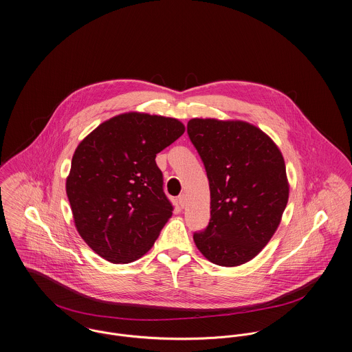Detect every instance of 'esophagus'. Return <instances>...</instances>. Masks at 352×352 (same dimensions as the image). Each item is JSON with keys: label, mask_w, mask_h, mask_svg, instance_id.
<instances>
[{"label": "esophagus", "mask_w": 352, "mask_h": 352, "mask_svg": "<svg viewBox=\"0 0 352 352\" xmlns=\"http://www.w3.org/2000/svg\"><path fill=\"white\" fill-rule=\"evenodd\" d=\"M177 201H179L180 207H184V206H186V196H184V195H180V196L177 197Z\"/></svg>", "instance_id": "esophagus-1"}]
</instances>
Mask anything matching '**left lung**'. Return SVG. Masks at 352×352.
<instances>
[{"instance_id":"left-lung-1","label":"left lung","mask_w":352,"mask_h":352,"mask_svg":"<svg viewBox=\"0 0 352 352\" xmlns=\"http://www.w3.org/2000/svg\"><path fill=\"white\" fill-rule=\"evenodd\" d=\"M187 133L211 192V219L193 232L196 248L212 263L242 265L267 245L287 207L283 155L262 130L242 121L193 118Z\"/></svg>"}]
</instances>
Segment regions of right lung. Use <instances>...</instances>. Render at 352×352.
Listing matches in <instances>:
<instances>
[{"label":"right lung","mask_w":352,"mask_h":352,"mask_svg":"<svg viewBox=\"0 0 352 352\" xmlns=\"http://www.w3.org/2000/svg\"><path fill=\"white\" fill-rule=\"evenodd\" d=\"M184 130L175 118L126 113L78 145L65 191L76 230L96 254L129 263L153 246L173 211L156 155Z\"/></svg>","instance_id":"1"}]
</instances>
